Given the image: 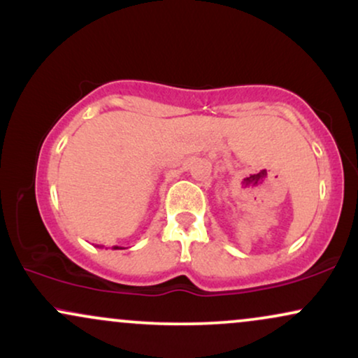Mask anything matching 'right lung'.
Returning <instances> with one entry per match:
<instances>
[{
    "label": "right lung",
    "instance_id": "right-lung-1",
    "mask_svg": "<svg viewBox=\"0 0 358 358\" xmlns=\"http://www.w3.org/2000/svg\"><path fill=\"white\" fill-rule=\"evenodd\" d=\"M114 250H122V248L120 246H114Z\"/></svg>",
    "mask_w": 358,
    "mask_h": 358
}]
</instances>
